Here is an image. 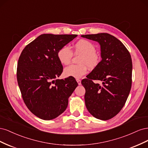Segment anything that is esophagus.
<instances>
[{
	"label": "esophagus",
	"mask_w": 148,
	"mask_h": 148,
	"mask_svg": "<svg viewBox=\"0 0 148 148\" xmlns=\"http://www.w3.org/2000/svg\"><path fill=\"white\" fill-rule=\"evenodd\" d=\"M77 83H78V84L79 85H81V84H82L81 80H80V79H77Z\"/></svg>",
	"instance_id": "1"
}]
</instances>
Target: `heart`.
Listing matches in <instances>:
<instances>
[{"instance_id":"heart-1","label":"heart","mask_w":148,"mask_h":148,"mask_svg":"<svg viewBox=\"0 0 148 148\" xmlns=\"http://www.w3.org/2000/svg\"><path fill=\"white\" fill-rule=\"evenodd\" d=\"M75 52L82 54L80 58V65H71L64 69V75L66 77L80 78L88 71V66L94 69L99 64L100 57L96 52V47L94 44L85 39L79 40L74 45ZM73 56V52L68 46L61 47L57 52L58 59L63 65L69 64Z\"/></svg>"}]
</instances>
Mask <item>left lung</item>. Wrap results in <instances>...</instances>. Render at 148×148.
Masks as SVG:
<instances>
[{
  "mask_svg": "<svg viewBox=\"0 0 148 148\" xmlns=\"http://www.w3.org/2000/svg\"><path fill=\"white\" fill-rule=\"evenodd\" d=\"M97 42L101 46V61L83 79L85 105L93 117L109 120L117 115L127 101L132 87V61L123 43L114 36L102 33L82 35ZM92 80H99L102 85Z\"/></svg>",
  "mask_w": 148,
  "mask_h": 148,
  "instance_id": "obj_1",
  "label": "left lung"
}]
</instances>
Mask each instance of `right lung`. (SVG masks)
<instances>
[{
	"label": "right lung",
	"mask_w": 148,
	"mask_h": 148,
	"mask_svg": "<svg viewBox=\"0 0 148 148\" xmlns=\"http://www.w3.org/2000/svg\"><path fill=\"white\" fill-rule=\"evenodd\" d=\"M77 34H43L26 46L17 65V81L28 109L39 119H56L66 110L78 83L73 77L57 79L63 71L57 52Z\"/></svg>",
	"instance_id": "obj_1"
}]
</instances>
